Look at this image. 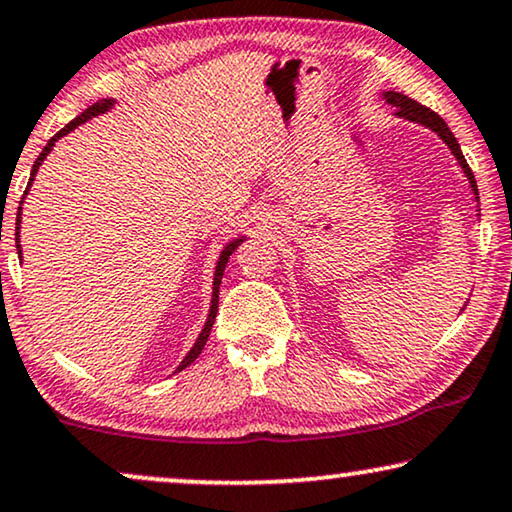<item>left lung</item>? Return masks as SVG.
Returning <instances> with one entry per match:
<instances>
[{
  "label": "left lung",
  "instance_id": "obj_1",
  "mask_svg": "<svg viewBox=\"0 0 512 512\" xmlns=\"http://www.w3.org/2000/svg\"><path fill=\"white\" fill-rule=\"evenodd\" d=\"M381 100H384L386 105H391V107L395 109V117H398V119H405V121H412V124H419V126H424V128H431V131H433L435 135H438V138H440L442 142H445V145L449 147V152L454 154L456 163H459V166H461L463 175H466V180H468V185H470V192H473V199L480 201L478 185H475L473 170L468 168L466 159H463V152H461L459 142H456V138L452 135V131H449V126L445 124V121H442L435 112H431V109L424 107V105H419L417 100L407 98V95H403V93L384 91V93H381ZM478 208H480V206H478ZM466 304H468V302H466ZM466 304H463V309H466ZM463 309H461V311H463Z\"/></svg>",
  "mask_w": 512,
  "mask_h": 512
}]
</instances>
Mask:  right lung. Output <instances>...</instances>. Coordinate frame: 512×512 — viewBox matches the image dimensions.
Segmentation results:
<instances>
[{
	"label": "right lung",
	"instance_id": "obj_1",
	"mask_svg": "<svg viewBox=\"0 0 512 512\" xmlns=\"http://www.w3.org/2000/svg\"><path fill=\"white\" fill-rule=\"evenodd\" d=\"M114 105H117V100L114 98H105V100H98L95 102V105H91L88 109H84V112L79 114L77 119H72L70 124H67L63 131H58L56 135H53V138L46 142V147L42 149V154L37 156V161H34V166H32V173H30V182H27V189H25V194H23V199H20V206H18V217H16V224H18V231H16V248H18V257L23 255V252H20V238H18V234H20V213H23V203H25V196H27V192H30V185L34 182V175H37V170H39V166H42L44 163V159L46 156L51 154V149L56 147V142L63 138V135H67V133H72L74 128L77 126H81V124H86L88 119H93V117H100V114H107V112H112L114 109ZM245 241V236H236L234 241H229L227 245H224L222 248V252H220V257H217V264H215V271H213V299H210V311H208V318H206V323H203V330H201V335L196 337V342H194V346L192 349H189V353L185 358H182V363L177 365V370L175 372H182L185 370L187 365H192L196 358H199V353L203 351V346H206V342H208V337H210V330H213V323H215V316H217V302H220V283H222V276H224V267H227V262H229V255L231 252H234L238 245H241Z\"/></svg>",
	"mask_w": 512,
	"mask_h": 512
}]
</instances>
